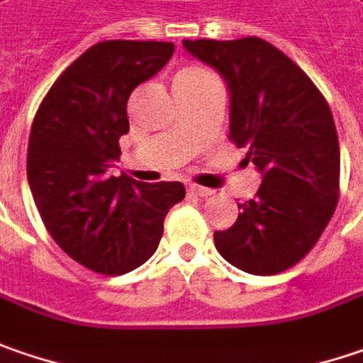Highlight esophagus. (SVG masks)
<instances>
[{
  "mask_svg": "<svg viewBox=\"0 0 363 363\" xmlns=\"http://www.w3.org/2000/svg\"><path fill=\"white\" fill-rule=\"evenodd\" d=\"M188 191H190L191 196H198V198H208V196L214 194V191L208 190V188H202V186H196V184H190V186H188Z\"/></svg>",
  "mask_w": 363,
  "mask_h": 363,
  "instance_id": "1",
  "label": "esophagus"
}]
</instances>
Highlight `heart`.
<instances>
[{"label": "heart", "mask_w": 363, "mask_h": 363, "mask_svg": "<svg viewBox=\"0 0 363 363\" xmlns=\"http://www.w3.org/2000/svg\"><path fill=\"white\" fill-rule=\"evenodd\" d=\"M204 77H210V73L202 71V69H196V67H190V69H184L177 79H204Z\"/></svg>", "instance_id": "heart-1"}]
</instances>
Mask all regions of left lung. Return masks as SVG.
Instances as JSON below:
<instances>
[{"instance_id": "left-lung-1", "label": "left lung", "mask_w": 363, "mask_h": 363, "mask_svg": "<svg viewBox=\"0 0 363 363\" xmlns=\"http://www.w3.org/2000/svg\"><path fill=\"white\" fill-rule=\"evenodd\" d=\"M214 67L230 94L228 138L262 172L239 218L214 233L218 253L255 276H272L315 247L339 200V138L329 104L311 77L262 38L184 40Z\"/></svg>"}]
</instances>
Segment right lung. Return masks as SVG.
<instances>
[{
    "label": "right lung",
    "mask_w": 363,
    "mask_h": 363,
    "mask_svg": "<svg viewBox=\"0 0 363 363\" xmlns=\"http://www.w3.org/2000/svg\"><path fill=\"white\" fill-rule=\"evenodd\" d=\"M173 43L106 40L87 48L52 83L28 140V184L46 230L91 272L120 276L143 265L163 220L186 188L108 175L128 133L126 104L136 85L172 59Z\"/></svg>",
    "instance_id": "add662e5"
}]
</instances>
